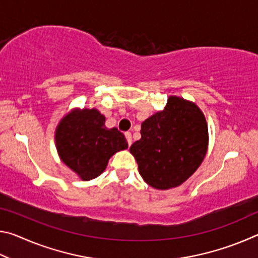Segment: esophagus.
Segmentation results:
<instances>
[{
	"label": "esophagus",
	"instance_id": "34e87169",
	"mask_svg": "<svg viewBox=\"0 0 258 258\" xmlns=\"http://www.w3.org/2000/svg\"><path fill=\"white\" fill-rule=\"evenodd\" d=\"M125 138H126V141L128 143V146L132 145V134H131V132H126Z\"/></svg>",
	"mask_w": 258,
	"mask_h": 258
}]
</instances>
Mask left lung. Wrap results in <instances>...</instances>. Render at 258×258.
I'll use <instances>...</instances> for the list:
<instances>
[{
    "label": "left lung",
    "mask_w": 258,
    "mask_h": 258,
    "mask_svg": "<svg viewBox=\"0 0 258 258\" xmlns=\"http://www.w3.org/2000/svg\"><path fill=\"white\" fill-rule=\"evenodd\" d=\"M208 149V125L197 104L171 95L163 110L141 125V139L130 148L146 183L168 190L184 183Z\"/></svg>",
    "instance_id": "8db88e82"
}]
</instances>
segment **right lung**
<instances>
[{"label":"right lung","mask_w":258,"mask_h":258,"mask_svg":"<svg viewBox=\"0 0 258 258\" xmlns=\"http://www.w3.org/2000/svg\"><path fill=\"white\" fill-rule=\"evenodd\" d=\"M106 117L98 109H74L62 117L54 140L60 159L83 181L103 173L110 157L127 149L124 134L107 128Z\"/></svg>","instance_id":"obj_1"}]
</instances>
